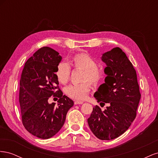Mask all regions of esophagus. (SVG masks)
I'll return each mask as SVG.
<instances>
[{"label": "esophagus", "instance_id": "34e87169", "mask_svg": "<svg viewBox=\"0 0 158 158\" xmlns=\"http://www.w3.org/2000/svg\"><path fill=\"white\" fill-rule=\"evenodd\" d=\"M84 103L83 101H75L74 102V104L75 105H78V104H82Z\"/></svg>", "mask_w": 158, "mask_h": 158}]
</instances>
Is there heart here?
<instances>
[{
    "label": "heart",
    "instance_id": "obj_1",
    "mask_svg": "<svg viewBox=\"0 0 158 158\" xmlns=\"http://www.w3.org/2000/svg\"><path fill=\"white\" fill-rule=\"evenodd\" d=\"M70 64L76 69L83 70L81 81L79 84L70 85L66 88V92L71 98L78 100L84 99L88 96L90 91V84H96L101 78L102 73L96 66L95 60L87 54L80 53L74 55L70 61ZM70 66L66 63H60L58 64L55 74L59 82L65 84L70 77Z\"/></svg>",
    "mask_w": 158,
    "mask_h": 158
}]
</instances>
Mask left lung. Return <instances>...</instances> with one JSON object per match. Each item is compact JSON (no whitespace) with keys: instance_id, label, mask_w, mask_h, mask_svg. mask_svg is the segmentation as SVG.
<instances>
[{"instance_id":"left-lung-1","label":"left lung","mask_w":158,"mask_h":158,"mask_svg":"<svg viewBox=\"0 0 158 158\" xmlns=\"http://www.w3.org/2000/svg\"><path fill=\"white\" fill-rule=\"evenodd\" d=\"M101 59L107 65V76L94 95L100 105L108 106L104 111L94 107L88 123L98 138L110 140L123 135L135 120L141 94L136 70L119 47L105 52Z\"/></svg>"}]
</instances>
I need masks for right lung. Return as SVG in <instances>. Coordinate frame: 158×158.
Instances as JSON below:
<instances>
[{"label":"right lung","instance_id":"right-lung-1","mask_svg":"<svg viewBox=\"0 0 158 158\" xmlns=\"http://www.w3.org/2000/svg\"><path fill=\"white\" fill-rule=\"evenodd\" d=\"M61 60L58 52L44 47L26 61L21 74L19 102L22 123L32 135L42 139H48L60 130L74 106L58 86L55 72ZM52 95L60 98L56 106L48 103Z\"/></svg>","mask_w":158,"mask_h":158}]
</instances>
